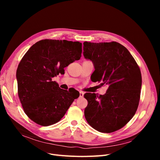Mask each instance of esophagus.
I'll use <instances>...</instances> for the list:
<instances>
[{
  "instance_id": "34e87169",
  "label": "esophagus",
  "mask_w": 160,
  "mask_h": 160,
  "mask_svg": "<svg viewBox=\"0 0 160 160\" xmlns=\"http://www.w3.org/2000/svg\"><path fill=\"white\" fill-rule=\"evenodd\" d=\"M83 92L82 91H80V97H83Z\"/></svg>"
}]
</instances>
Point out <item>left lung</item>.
I'll return each instance as SVG.
<instances>
[{"instance_id":"8db88e82","label":"left lung","mask_w":160,"mask_h":160,"mask_svg":"<svg viewBox=\"0 0 160 160\" xmlns=\"http://www.w3.org/2000/svg\"><path fill=\"white\" fill-rule=\"evenodd\" d=\"M83 50V56L94 65L92 79L108 86L103 95H84L88 102L84 110L86 119L100 132L118 130L137 111L142 84L139 67L128 49L117 42L85 41Z\"/></svg>"}]
</instances>
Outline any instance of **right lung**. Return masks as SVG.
I'll return each instance as SVG.
<instances>
[{"instance_id": "right-lung-1", "label": "right lung", "mask_w": 160, "mask_h": 160, "mask_svg": "<svg viewBox=\"0 0 160 160\" xmlns=\"http://www.w3.org/2000/svg\"><path fill=\"white\" fill-rule=\"evenodd\" d=\"M78 41L43 39L33 44L21 60L16 72L18 95L24 113L36 123L47 127L64 116L80 93L60 89L52 78L80 59Z\"/></svg>"}]
</instances>
